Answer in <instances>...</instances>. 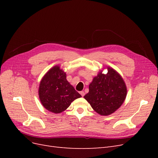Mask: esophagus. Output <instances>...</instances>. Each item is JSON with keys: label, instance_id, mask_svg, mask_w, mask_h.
Returning <instances> with one entry per match:
<instances>
[{"label": "esophagus", "instance_id": "esophagus-1", "mask_svg": "<svg viewBox=\"0 0 158 158\" xmlns=\"http://www.w3.org/2000/svg\"><path fill=\"white\" fill-rule=\"evenodd\" d=\"M80 94H81V95H82V97H84V96L85 93H84V92H83V91H82V92H80Z\"/></svg>", "mask_w": 158, "mask_h": 158}]
</instances>
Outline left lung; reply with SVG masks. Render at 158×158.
<instances>
[{
  "label": "left lung",
  "instance_id": "8db88e82",
  "mask_svg": "<svg viewBox=\"0 0 158 158\" xmlns=\"http://www.w3.org/2000/svg\"><path fill=\"white\" fill-rule=\"evenodd\" d=\"M107 69V74L102 73V70L93 78L89 85V92L84 96L94 111L103 116L116 111L127 94L125 82L120 74L110 66Z\"/></svg>",
  "mask_w": 158,
  "mask_h": 158
}]
</instances>
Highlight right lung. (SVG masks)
I'll return each instance as SVG.
<instances>
[{"label": "right lung", "mask_w": 158, "mask_h": 158, "mask_svg": "<svg viewBox=\"0 0 158 158\" xmlns=\"http://www.w3.org/2000/svg\"><path fill=\"white\" fill-rule=\"evenodd\" d=\"M38 94L42 106L56 114L65 111L74 100L82 97L66 80V73L59 65L54 66L44 76Z\"/></svg>", "instance_id": "add662e5"}]
</instances>
